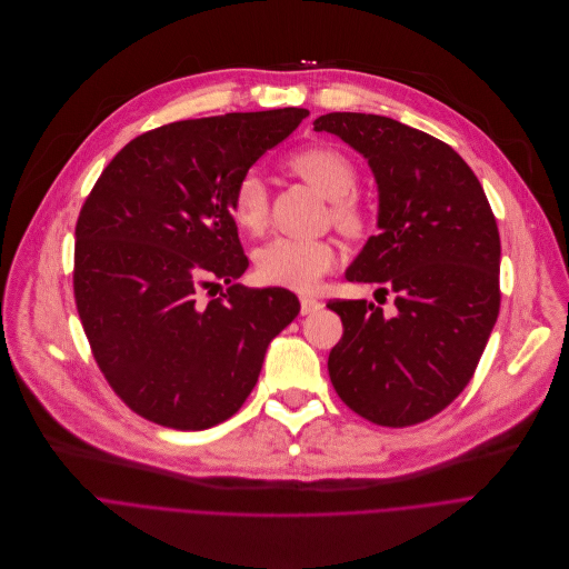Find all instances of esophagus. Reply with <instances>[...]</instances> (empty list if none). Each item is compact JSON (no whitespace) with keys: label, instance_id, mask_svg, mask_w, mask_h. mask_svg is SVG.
Here are the masks:
<instances>
[{"label":"esophagus","instance_id":"obj_1","mask_svg":"<svg viewBox=\"0 0 569 569\" xmlns=\"http://www.w3.org/2000/svg\"><path fill=\"white\" fill-rule=\"evenodd\" d=\"M320 307H322V302L316 300V298H311V296H302V298H300V313H302V316L313 313V311H318Z\"/></svg>","mask_w":569,"mask_h":569}]
</instances>
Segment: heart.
I'll use <instances>...</instances> for the list:
<instances>
[{
    "instance_id": "obj_1",
    "label": "heart",
    "mask_w": 569,
    "mask_h": 569,
    "mask_svg": "<svg viewBox=\"0 0 569 569\" xmlns=\"http://www.w3.org/2000/svg\"><path fill=\"white\" fill-rule=\"evenodd\" d=\"M287 168L329 199L327 214L333 229L348 240H361L370 233V212L357 194V163L338 148L309 146L287 159ZM231 212L240 229L262 233L269 219V192L264 181L249 172L231 197ZM336 247L329 240L278 238L256 253V276L264 284L311 291L318 280L331 271Z\"/></svg>"
}]
</instances>
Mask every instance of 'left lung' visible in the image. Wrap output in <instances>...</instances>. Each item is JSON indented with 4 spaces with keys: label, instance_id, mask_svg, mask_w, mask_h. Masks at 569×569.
<instances>
[{
    "label": "left lung",
    "instance_id": "obj_1",
    "mask_svg": "<svg viewBox=\"0 0 569 569\" xmlns=\"http://www.w3.org/2000/svg\"><path fill=\"white\" fill-rule=\"evenodd\" d=\"M359 150L379 186V236L350 282H381L377 300H329L343 336L329 352L338 397L363 419L403 428L441 412L471 381L500 311V233L467 161L443 141L377 113L313 121Z\"/></svg>",
    "mask_w": 569,
    "mask_h": 569
}]
</instances>
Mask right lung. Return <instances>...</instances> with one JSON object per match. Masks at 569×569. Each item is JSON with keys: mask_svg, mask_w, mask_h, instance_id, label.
<instances>
[{"mask_svg": "<svg viewBox=\"0 0 569 569\" xmlns=\"http://www.w3.org/2000/svg\"><path fill=\"white\" fill-rule=\"evenodd\" d=\"M307 117L284 107L161 126L113 157L84 199L78 316L102 377L148 421L203 430L233 417L271 338L298 316L287 289L233 284L249 260L231 197ZM214 281L230 287L203 303L198 296Z\"/></svg>", "mask_w": 569, "mask_h": 569, "instance_id": "1", "label": "right lung"}]
</instances>
